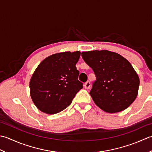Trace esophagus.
<instances>
[{"label": "esophagus", "mask_w": 152, "mask_h": 152, "mask_svg": "<svg viewBox=\"0 0 152 152\" xmlns=\"http://www.w3.org/2000/svg\"><path fill=\"white\" fill-rule=\"evenodd\" d=\"M84 86H85V88L86 89H89L90 87H91V83H90L89 81L86 82V83H85Z\"/></svg>", "instance_id": "1"}]
</instances>
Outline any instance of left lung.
I'll use <instances>...</instances> for the list:
<instances>
[{"instance_id": "left-lung-1", "label": "left lung", "mask_w": 152, "mask_h": 152, "mask_svg": "<svg viewBox=\"0 0 152 152\" xmlns=\"http://www.w3.org/2000/svg\"><path fill=\"white\" fill-rule=\"evenodd\" d=\"M81 56L96 77L90 94L100 109L107 113L119 112L134 101L140 80L127 60L107 50L83 52Z\"/></svg>"}]
</instances>
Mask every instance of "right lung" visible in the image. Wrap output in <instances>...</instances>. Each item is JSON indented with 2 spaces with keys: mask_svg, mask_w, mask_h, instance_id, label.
Returning a JSON list of instances; mask_svg holds the SVG:
<instances>
[{
  "mask_svg": "<svg viewBox=\"0 0 152 152\" xmlns=\"http://www.w3.org/2000/svg\"><path fill=\"white\" fill-rule=\"evenodd\" d=\"M80 52H65L45 58L30 80V94L39 110L47 114L60 112L69 106L83 88L75 65Z\"/></svg>",
  "mask_w": 152,
  "mask_h": 152,
  "instance_id": "right-lung-1",
  "label": "right lung"
}]
</instances>
